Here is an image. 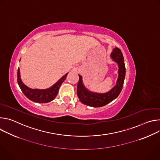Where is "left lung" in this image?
Segmentation results:
<instances>
[{
    "instance_id": "obj_1",
    "label": "left lung",
    "mask_w": 160,
    "mask_h": 160,
    "mask_svg": "<svg viewBox=\"0 0 160 160\" xmlns=\"http://www.w3.org/2000/svg\"><path fill=\"white\" fill-rule=\"evenodd\" d=\"M111 57L118 63L119 68L117 85L108 92L105 94L91 92L84 87L82 83V78L78 75L79 80L77 84V96L83 104L95 108L102 107L116 99L120 94L125 77V66L123 56L120 49L116 48L111 52Z\"/></svg>"
}]
</instances>
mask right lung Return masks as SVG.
I'll use <instances>...</instances> for the list:
<instances>
[{
  "label": "right lung",
  "mask_w": 160,
  "mask_h": 160,
  "mask_svg": "<svg viewBox=\"0 0 160 160\" xmlns=\"http://www.w3.org/2000/svg\"><path fill=\"white\" fill-rule=\"evenodd\" d=\"M68 73L65 74L62 77H61L54 85L51 87L45 89H32L27 87L22 82L20 77V72L18 68V85L24 95L30 100L38 103H47L54 100L56 96L58 95L59 87L64 80L66 79Z\"/></svg>",
  "instance_id": "1"
}]
</instances>
